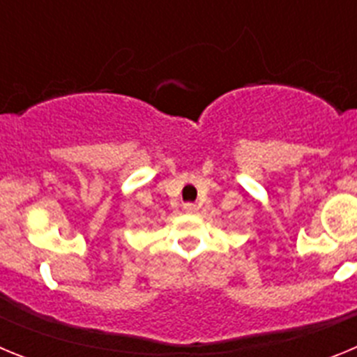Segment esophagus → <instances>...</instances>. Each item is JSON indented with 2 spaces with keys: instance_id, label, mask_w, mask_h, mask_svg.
<instances>
[{
  "instance_id": "obj_1",
  "label": "esophagus",
  "mask_w": 357,
  "mask_h": 357,
  "mask_svg": "<svg viewBox=\"0 0 357 357\" xmlns=\"http://www.w3.org/2000/svg\"><path fill=\"white\" fill-rule=\"evenodd\" d=\"M184 211L185 213H197L198 206L197 204H184Z\"/></svg>"
}]
</instances>
